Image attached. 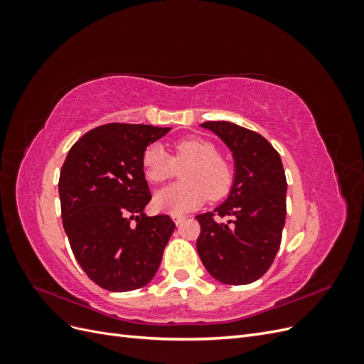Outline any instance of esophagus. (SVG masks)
Listing matches in <instances>:
<instances>
[{"mask_svg":"<svg viewBox=\"0 0 364 364\" xmlns=\"http://www.w3.org/2000/svg\"><path fill=\"white\" fill-rule=\"evenodd\" d=\"M171 218H173V222H174L176 225H179V223H182L183 220H185V215H182V214H173Z\"/></svg>","mask_w":364,"mask_h":364,"instance_id":"obj_1","label":"esophagus"}]
</instances>
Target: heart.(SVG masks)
Segmentation results:
<instances>
[{
	"mask_svg": "<svg viewBox=\"0 0 364 364\" xmlns=\"http://www.w3.org/2000/svg\"><path fill=\"white\" fill-rule=\"evenodd\" d=\"M142 171L146 179L159 185L170 181L182 170L185 182L168 186L155 196V206L170 214L188 213L202 206L208 196L222 199L234 183V170L213 141L205 138H183L174 142L173 156L161 144H150L142 151Z\"/></svg>",
	"mask_w": 364,
	"mask_h": 364,
	"instance_id": "obj_1",
	"label": "heart"
}]
</instances>
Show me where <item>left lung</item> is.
<instances>
[{"mask_svg":"<svg viewBox=\"0 0 364 364\" xmlns=\"http://www.w3.org/2000/svg\"><path fill=\"white\" fill-rule=\"evenodd\" d=\"M232 150L237 174L225 203L199 214L197 252L223 284L259 279L277 257L287 214V179L279 153L259 134L229 121H205Z\"/></svg>","mask_w":364,"mask_h":364,"instance_id":"8db88e82","label":"left lung"}]
</instances>
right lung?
<instances>
[{
	"label": "right lung",
	"instance_id": "add662e5",
	"mask_svg": "<svg viewBox=\"0 0 364 364\" xmlns=\"http://www.w3.org/2000/svg\"><path fill=\"white\" fill-rule=\"evenodd\" d=\"M168 130L150 124L98 126L75 141L62 165L63 229L77 262L105 290L147 285L176 228L167 214L142 213L151 200L142 151Z\"/></svg>",
	"mask_w": 364,
	"mask_h": 364
}]
</instances>
